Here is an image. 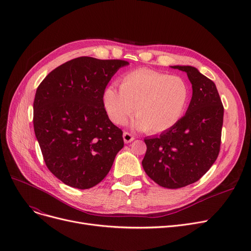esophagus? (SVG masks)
Listing matches in <instances>:
<instances>
[{"label": "esophagus", "mask_w": 251, "mask_h": 251, "mask_svg": "<svg viewBox=\"0 0 251 251\" xmlns=\"http://www.w3.org/2000/svg\"><path fill=\"white\" fill-rule=\"evenodd\" d=\"M123 138H124L125 143H129V142L134 140V135L131 134L130 132H128V131H125V132L123 133Z\"/></svg>", "instance_id": "esophagus-1"}]
</instances>
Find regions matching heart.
I'll list each match as a JSON object with an SVG mask.
<instances>
[{"mask_svg": "<svg viewBox=\"0 0 251 251\" xmlns=\"http://www.w3.org/2000/svg\"><path fill=\"white\" fill-rule=\"evenodd\" d=\"M190 100V87L180 76L151 69H136L120 78V88L103 91V104L113 123L121 125L135 109L136 124L148 132L175 126Z\"/></svg>", "mask_w": 251, "mask_h": 251, "instance_id": "obj_1", "label": "heart"}]
</instances>
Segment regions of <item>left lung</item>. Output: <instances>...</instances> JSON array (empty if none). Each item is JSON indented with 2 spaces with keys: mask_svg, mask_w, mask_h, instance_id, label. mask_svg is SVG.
I'll return each instance as SVG.
<instances>
[{
  "mask_svg": "<svg viewBox=\"0 0 251 251\" xmlns=\"http://www.w3.org/2000/svg\"><path fill=\"white\" fill-rule=\"evenodd\" d=\"M192 84L189 107L160 136L146 138L142 167L160 186L176 189L199 181L216 162L221 148L224 107L216 84L191 66H173Z\"/></svg>",
  "mask_w": 251,
  "mask_h": 251,
  "instance_id": "1",
  "label": "left lung"
}]
</instances>
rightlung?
Instances as JSON below:
<instances>
[{"label": "right lung", "instance_id": "1", "mask_svg": "<svg viewBox=\"0 0 251 251\" xmlns=\"http://www.w3.org/2000/svg\"><path fill=\"white\" fill-rule=\"evenodd\" d=\"M129 63L79 57L52 70L36 89L33 127L50 172L78 189L96 186L124 147L103 104L113 75Z\"/></svg>", "mask_w": 251, "mask_h": 251}]
</instances>
